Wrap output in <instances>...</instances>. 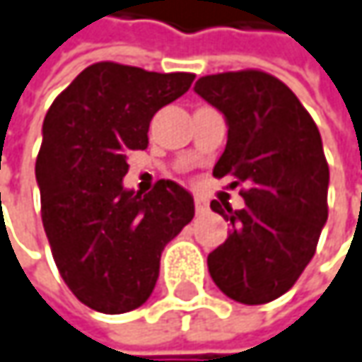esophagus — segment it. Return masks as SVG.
<instances>
[{
	"mask_svg": "<svg viewBox=\"0 0 362 362\" xmlns=\"http://www.w3.org/2000/svg\"><path fill=\"white\" fill-rule=\"evenodd\" d=\"M194 209H197V214H205V211L209 209L207 199H205V197H197V199H194Z\"/></svg>",
	"mask_w": 362,
	"mask_h": 362,
	"instance_id": "1",
	"label": "esophagus"
}]
</instances>
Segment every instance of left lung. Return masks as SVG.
<instances>
[{"label": "left lung", "instance_id": "obj_1", "mask_svg": "<svg viewBox=\"0 0 362 362\" xmlns=\"http://www.w3.org/2000/svg\"><path fill=\"white\" fill-rule=\"evenodd\" d=\"M194 93L228 124L214 176L247 184L243 209L211 201L232 230L209 252V274L236 303H272L305 272L327 221L329 168L321 134L298 97L259 70L203 76Z\"/></svg>", "mask_w": 362, "mask_h": 362}]
</instances>
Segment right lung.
<instances>
[{"mask_svg":"<svg viewBox=\"0 0 362 362\" xmlns=\"http://www.w3.org/2000/svg\"><path fill=\"white\" fill-rule=\"evenodd\" d=\"M194 74H159L99 62L70 83L43 119L35 174L53 261L86 307L139 309L159 278L165 245L194 217L174 180L141 194L126 188L128 153L148 145V124L182 97Z\"/></svg>","mask_w":362,"mask_h":362,"instance_id":"1","label":"right lung"}]
</instances>
